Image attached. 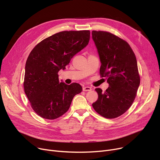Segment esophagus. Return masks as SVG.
I'll list each match as a JSON object with an SVG mask.
<instances>
[{
	"instance_id": "1",
	"label": "esophagus",
	"mask_w": 160,
	"mask_h": 160,
	"mask_svg": "<svg viewBox=\"0 0 160 160\" xmlns=\"http://www.w3.org/2000/svg\"><path fill=\"white\" fill-rule=\"evenodd\" d=\"M92 90V88L89 86H84L83 87V91H90Z\"/></svg>"
}]
</instances>
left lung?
I'll use <instances>...</instances> for the list:
<instances>
[{
    "mask_svg": "<svg viewBox=\"0 0 160 160\" xmlns=\"http://www.w3.org/2000/svg\"><path fill=\"white\" fill-rule=\"evenodd\" d=\"M92 38L101 63L100 74L109 83L104 92L95 89L98 100L92 106L105 118H116L128 110L136 97L140 83L136 58L127 41L110 32L93 30Z\"/></svg>",
    "mask_w": 160,
    "mask_h": 160,
    "instance_id": "left-lung-1",
    "label": "left lung"
}]
</instances>
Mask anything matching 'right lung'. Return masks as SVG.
I'll use <instances>...</instances> for the list:
<instances>
[{"label":"right lung","mask_w":160,"mask_h":160,"mask_svg":"<svg viewBox=\"0 0 160 160\" xmlns=\"http://www.w3.org/2000/svg\"><path fill=\"white\" fill-rule=\"evenodd\" d=\"M90 32L63 31L43 39L30 53L25 65L24 89L38 115L55 119L69 109L73 97L82 91L77 83L60 82L58 72L89 43Z\"/></svg>","instance_id":"obj_1"}]
</instances>
